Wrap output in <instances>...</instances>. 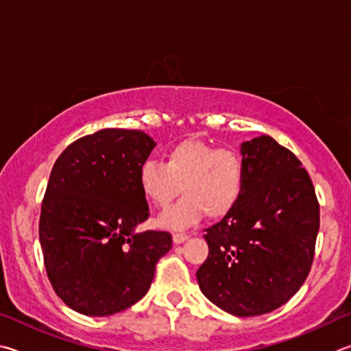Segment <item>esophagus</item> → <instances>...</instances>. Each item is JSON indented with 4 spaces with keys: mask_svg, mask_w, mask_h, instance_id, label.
<instances>
[{
    "mask_svg": "<svg viewBox=\"0 0 351 351\" xmlns=\"http://www.w3.org/2000/svg\"><path fill=\"white\" fill-rule=\"evenodd\" d=\"M172 241H174V243H183L188 241V236L183 234V232H176V234H172Z\"/></svg>",
    "mask_w": 351,
    "mask_h": 351,
    "instance_id": "34e87169",
    "label": "esophagus"
}]
</instances>
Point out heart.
Here are the masks:
<instances>
[{"label": "heart", "instance_id": "heart-1", "mask_svg": "<svg viewBox=\"0 0 351 351\" xmlns=\"http://www.w3.org/2000/svg\"><path fill=\"white\" fill-rule=\"evenodd\" d=\"M138 188L146 202L166 208L177 195L179 204L158 217L165 228H185L205 216L220 219L242 199L245 165L241 154L202 140H183L165 152L163 163L145 162L138 169Z\"/></svg>", "mask_w": 351, "mask_h": 351}]
</instances>
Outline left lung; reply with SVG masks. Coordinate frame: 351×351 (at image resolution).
<instances>
[{
	"label": "left lung",
	"instance_id": "obj_1",
	"mask_svg": "<svg viewBox=\"0 0 351 351\" xmlns=\"http://www.w3.org/2000/svg\"><path fill=\"white\" fill-rule=\"evenodd\" d=\"M242 199L206 230L210 248L197 271L202 293L239 317L288 302L310 273L319 204L302 163L269 135L241 145Z\"/></svg>",
	"mask_w": 351,
	"mask_h": 351
}]
</instances>
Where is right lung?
Segmentation results:
<instances>
[{"mask_svg": "<svg viewBox=\"0 0 351 351\" xmlns=\"http://www.w3.org/2000/svg\"><path fill=\"white\" fill-rule=\"evenodd\" d=\"M154 147L143 131L101 129L73 141L53 165L40 243L47 278L73 311L110 316L129 308L171 250L169 232L135 231L149 216L138 169Z\"/></svg>", "mask_w": 351, "mask_h": 351, "instance_id": "right-lung-1", "label": "right lung"}]
</instances>
